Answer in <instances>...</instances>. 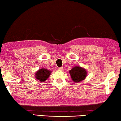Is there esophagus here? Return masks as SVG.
Returning <instances> with one entry per match:
<instances>
[{"instance_id":"1","label":"esophagus","mask_w":121,"mask_h":121,"mask_svg":"<svg viewBox=\"0 0 121 121\" xmlns=\"http://www.w3.org/2000/svg\"><path fill=\"white\" fill-rule=\"evenodd\" d=\"M58 70H61V71H62V70H63V68H62V67H61V68H58Z\"/></svg>"}]
</instances>
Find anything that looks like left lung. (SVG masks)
Here are the masks:
<instances>
[{"instance_id": "left-lung-1", "label": "left lung", "mask_w": 121, "mask_h": 121, "mask_svg": "<svg viewBox=\"0 0 121 121\" xmlns=\"http://www.w3.org/2000/svg\"><path fill=\"white\" fill-rule=\"evenodd\" d=\"M72 80L74 82H79L85 79L87 75V71L80 66H75L69 71Z\"/></svg>"}]
</instances>
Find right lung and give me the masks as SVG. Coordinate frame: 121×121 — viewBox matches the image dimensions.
<instances>
[{
	"instance_id": "obj_1",
	"label": "right lung",
	"mask_w": 121,
	"mask_h": 121,
	"mask_svg": "<svg viewBox=\"0 0 121 121\" xmlns=\"http://www.w3.org/2000/svg\"><path fill=\"white\" fill-rule=\"evenodd\" d=\"M51 73V71L50 70H48L45 68H41L35 72V77L37 80H39L41 82H43L47 80Z\"/></svg>"
}]
</instances>
